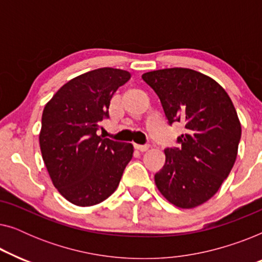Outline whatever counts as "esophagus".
<instances>
[{
  "mask_svg": "<svg viewBox=\"0 0 262 262\" xmlns=\"http://www.w3.org/2000/svg\"><path fill=\"white\" fill-rule=\"evenodd\" d=\"M149 144H144V145H139V144H136L135 145V148L137 149V150H139V151H146V150L149 149Z\"/></svg>",
  "mask_w": 262,
  "mask_h": 262,
  "instance_id": "1",
  "label": "esophagus"
}]
</instances>
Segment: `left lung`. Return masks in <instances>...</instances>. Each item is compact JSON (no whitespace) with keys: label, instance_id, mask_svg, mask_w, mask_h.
I'll use <instances>...</instances> for the list:
<instances>
[{"label":"left lung","instance_id":"obj_1","mask_svg":"<svg viewBox=\"0 0 262 262\" xmlns=\"http://www.w3.org/2000/svg\"><path fill=\"white\" fill-rule=\"evenodd\" d=\"M142 78L162 103L168 123L185 124L179 148H167L155 174L164 198L192 209L216 194L234 167L241 124L231 99L212 78L186 68L149 71Z\"/></svg>","mask_w":262,"mask_h":262}]
</instances>
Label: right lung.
Instances as JSON below:
<instances>
[{
  "label": "right lung",
  "instance_id": "right-lung-1",
  "mask_svg": "<svg viewBox=\"0 0 262 262\" xmlns=\"http://www.w3.org/2000/svg\"><path fill=\"white\" fill-rule=\"evenodd\" d=\"M126 70L100 68L67 82L45 105L39 135L52 184L68 202L92 206L116 191L134 154L131 143L96 135L110 101L130 80Z\"/></svg>",
  "mask_w": 262,
  "mask_h": 262
}]
</instances>
